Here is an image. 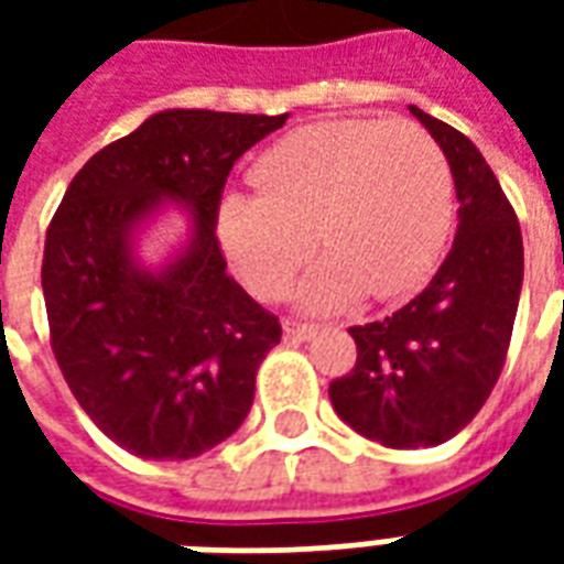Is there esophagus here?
<instances>
[{
	"instance_id": "34e87169",
	"label": "esophagus",
	"mask_w": 564,
	"mask_h": 564,
	"mask_svg": "<svg viewBox=\"0 0 564 564\" xmlns=\"http://www.w3.org/2000/svg\"><path fill=\"white\" fill-rule=\"evenodd\" d=\"M314 335V326L311 323H302V319H283V338L286 341H307Z\"/></svg>"
}]
</instances>
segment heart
I'll return each mask as SVG.
<instances>
[{
	"mask_svg": "<svg viewBox=\"0 0 564 564\" xmlns=\"http://www.w3.org/2000/svg\"><path fill=\"white\" fill-rule=\"evenodd\" d=\"M253 181L262 196L223 202L220 241L265 302L290 290L317 241L332 259L302 286L307 307H341L362 290L402 299L435 271L453 220L447 156L411 120L295 129L257 162Z\"/></svg>",
	"mask_w": 564,
	"mask_h": 564,
	"instance_id": "b5f03b06",
	"label": "heart"
}]
</instances>
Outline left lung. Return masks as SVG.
I'll return each instance as SVG.
<instances>
[{
  "mask_svg": "<svg viewBox=\"0 0 564 564\" xmlns=\"http://www.w3.org/2000/svg\"><path fill=\"white\" fill-rule=\"evenodd\" d=\"M411 115L449 162L456 241L416 299L350 326L356 366L329 383L344 423L392 449L444 444L477 416L508 359L522 286L520 223L484 153L416 105Z\"/></svg>",
  "mask_w": 564,
  "mask_h": 564,
  "instance_id": "left-lung-1",
  "label": "left lung"
}]
</instances>
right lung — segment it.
Listing matches in <instances>:
<instances>
[{
	"instance_id": "right-lung-1",
	"label": "right lung",
	"mask_w": 564,
	"mask_h": 564,
	"mask_svg": "<svg viewBox=\"0 0 564 564\" xmlns=\"http://www.w3.org/2000/svg\"><path fill=\"white\" fill-rule=\"evenodd\" d=\"M286 115L160 111L87 160L47 226L51 350L93 423L141 459H193L245 423L281 323L226 274L217 214L238 156ZM177 200L191 245L162 272L131 259V229Z\"/></svg>"
}]
</instances>
